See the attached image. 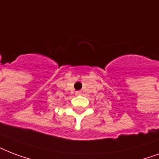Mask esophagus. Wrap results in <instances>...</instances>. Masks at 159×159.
Here are the masks:
<instances>
[{
  "label": "esophagus",
  "mask_w": 159,
  "mask_h": 159,
  "mask_svg": "<svg viewBox=\"0 0 159 159\" xmlns=\"http://www.w3.org/2000/svg\"><path fill=\"white\" fill-rule=\"evenodd\" d=\"M81 93H82V92H80V91L76 92V94H77V95H81Z\"/></svg>",
  "instance_id": "obj_1"
}]
</instances>
